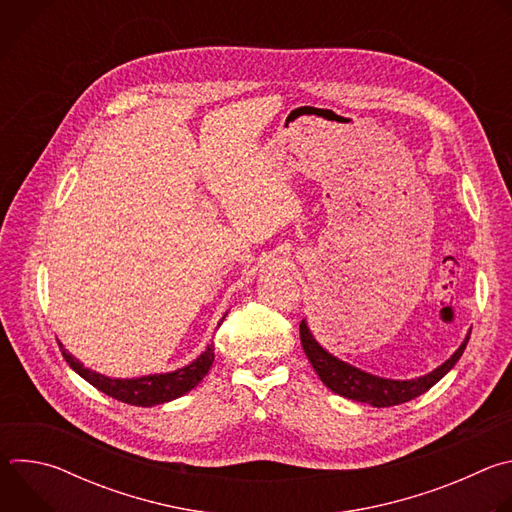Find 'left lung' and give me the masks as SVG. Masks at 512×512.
Wrapping results in <instances>:
<instances>
[{"instance_id": "8db88e82", "label": "left lung", "mask_w": 512, "mask_h": 512, "mask_svg": "<svg viewBox=\"0 0 512 512\" xmlns=\"http://www.w3.org/2000/svg\"><path fill=\"white\" fill-rule=\"evenodd\" d=\"M300 338H302L304 352H306L308 360L312 362L314 371L318 373L320 381L332 393L352 399V401H358V403L373 405V407H393V405H401V403H407V401L423 395L442 377H446L454 369V364L460 360L462 352L466 350L470 332L466 334V340L460 344V348L442 364V367H437L435 371H431L423 377H417V379H409V381L383 379V377H377L371 373H364V371L352 367V364L332 356L312 336L306 320H302V324H300Z\"/></svg>"}]
</instances>
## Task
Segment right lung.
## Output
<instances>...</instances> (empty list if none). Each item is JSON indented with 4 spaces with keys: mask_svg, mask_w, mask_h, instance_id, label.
Instances as JSON below:
<instances>
[{
    "mask_svg": "<svg viewBox=\"0 0 512 512\" xmlns=\"http://www.w3.org/2000/svg\"><path fill=\"white\" fill-rule=\"evenodd\" d=\"M60 350L64 360L70 364V369L79 373L87 383H91L93 387H97L99 391H103L105 395L121 403L137 405V407L162 405L186 395L206 377V373L210 371L214 362V344H208L206 350L194 362H190L188 367L178 369L174 373L148 375L139 379H109L105 375H99L83 367V362H79L68 350H64L62 344H60Z\"/></svg>",
    "mask_w": 512,
    "mask_h": 512,
    "instance_id": "add662e5",
    "label": "right lung"
}]
</instances>
